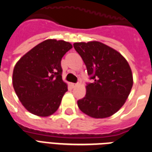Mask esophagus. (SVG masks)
<instances>
[{"instance_id":"obj_1","label":"esophagus","mask_w":152,"mask_h":152,"mask_svg":"<svg viewBox=\"0 0 152 152\" xmlns=\"http://www.w3.org/2000/svg\"><path fill=\"white\" fill-rule=\"evenodd\" d=\"M70 86H71V87L72 88H75L76 86H77V83H70Z\"/></svg>"}]
</instances>
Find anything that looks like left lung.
I'll return each mask as SVG.
<instances>
[{
  "label": "left lung",
  "mask_w": 152,
  "mask_h": 152,
  "mask_svg": "<svg viewBox=\"0 0 152 152\" xmlns=\"http://www.w3.org/2000/svg\"><path fill=\"white\" fill-rule=\"evenodd\" d=\"M74 48L86 66L93 83L77 101L82 112L94 118H106L124 104L133 86L131 67L120 52L100 42H76Z\"/></svg>",
  "instance_id": "obj_1"
}]
</instances>
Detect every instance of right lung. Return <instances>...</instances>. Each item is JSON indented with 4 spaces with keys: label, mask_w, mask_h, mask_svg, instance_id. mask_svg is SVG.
I'll list each match as a JSON object with an SVG mask.
<instances>
[{
    "label": "right lung",
    "mask_w": 152,
    "mask_h": 152,
    "mask_svg": "<svg viewBox=\"0 0 152 152\" xmlns=\"http://www.w3.org/2000/svg\"><path fill=\"white\" fill-rule=\"evenodd\" d=\"M72 48L69 42L47 39L24 55L16 63L12 83L27 110L48 117L58 110L67 85L62 79L61 60Z\"/></svg>",
    "instance_id": "1"
}]
</instances>
